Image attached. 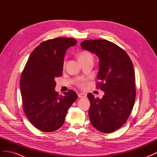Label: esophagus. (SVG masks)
<instances>
[{"label": "esophagus", "mask_w": 157, "mask_h": 157, "mask_svg": "<svg viewBox=\"0 0 157 157\" xmlns=\"http://www.w3.org/2000/svg\"><path fill=\"white\" fill-rule=\"evenodd\" d=\"M86 94H84V93H79V94H78V97L79 98H86Z\"/></svg>", "instance_id": "obj_1"}]
</instances>
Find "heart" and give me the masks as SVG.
<instances>
[{"mask_svg": "<svg viewBox=\"0 0 157 157\" xmlns=\"http://www.w3.org/2000/svg\"><path fill=\"white\" fill-rule=\"evenodd\" d=\"M89 57H92V55L90 54L89 52H86V51H83V52H80V53L78 54V60L79 61H81V60H83L84 59L86 58H89ZM64 65L65 64V61H64ZM84 85V83L82 82H80L78 83V86L82 87Z\"/></svg>", "mask_w": 157, "mask_h": 157, "instance_id": "obj_1", "label": "heart"}]
</instances>
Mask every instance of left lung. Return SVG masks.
<instances>
[{
	"instance_id": "left-lung-1",
	"label": "left lung",
	"mask_w": 157,
	"mask_h": 157,
	"mask_svg": "<svg viewBox=\"0 0 157 157\" xmlns=\"http://www.w3.org/2000/svg\"><path fill=\"white\" fill-rule=\"evenodd\" d=\"M81 48L99 59L97 88L105 94L102 99L87 96L90 102L88 115L92 126L103 133L116 131L130 115L135 102V73L126 52L107 40H86Z\"/></svg>"
}]
</instances>
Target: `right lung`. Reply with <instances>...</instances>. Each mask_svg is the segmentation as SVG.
Masks as SVG:
<instances>
[{"mask_svg":"<svg viewBox=\"0 0 157 157\" xmlns=\"http://www.w3.org/2000/svg\"><path fill=\"white\" fill-rule=\"evenodd\" d=\"M77 41L59 37L41 42L32 52L22 72L20 89L23 111L31 124L42 132L62 126L70 106L78 96L72 90L60 96L55 79L62 76L64 56Z\"/></svg>","mask_w":157,"mask_h":157,"instance_id":"obj_1","label":"right lung"}]
</instances>
